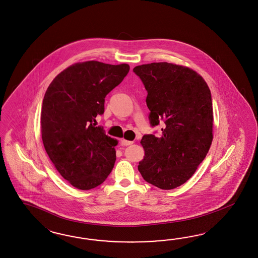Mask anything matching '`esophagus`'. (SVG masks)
Instances as JSON below:
<instances>
[{
    "label": "esophagus",
    "mask_w": 258,
    "mask_h": 258,
    "mask_svg": "<svg viewBox=\"0 0 258 258\" xmlns=\"http://www.w3.org/2000/svg\"><path fill=\"white\" fill-rule=\"evenodd\" d=\"M120 143H121L122 146H130V145H133V142H132V141L125 140V139H122Z\"/></svg>",
    "instance_id": "1"
}]
</instances>
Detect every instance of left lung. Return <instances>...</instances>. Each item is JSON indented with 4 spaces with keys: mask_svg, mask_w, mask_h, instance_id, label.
I'll list each match as a JSON object with an SVG mask.
<instances>
[{
    "mask_svg": "<svg viewBox=\"0 0 258 258\" xmlns=\"http://www.w3.org/2000/svg\"><path fill=\"white\" fill-rule=\"evenodd\" d=\"M133 72L148 91L150 124L163 121V135H145L138 170L144 180L170 190L186 182L204 160L213 141L210 89L201 75L186 66L153 62Z\"/></svg>",
    "mask_w": 258,
    "mask_h": 258,
    "instance_id": "8db88e82",
    "label": "left lung"
}]
</instances>
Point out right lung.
<instances>
[{"instance_id": "add662e5", "label": "right lung", "mask_w": 258, "mask_h": 258, "mask_svg": "<svg viewBox=\"0 0 258 258\" xmlns=\"http://www.w3.org/2000/svg\"><path fill=\"white\" fill-rule=\"evenodd\" d=\"M130 71L128 64L95 60L73 64L47 88L41 108V138L55 169L74 187L100 185L112 170L118 141L95 126L105 97Z\"/></svg>"}]
</instances>
